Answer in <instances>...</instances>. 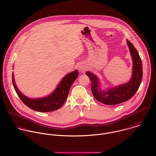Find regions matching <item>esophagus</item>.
Wrapping results in <instances>:
<instances>
[{
    "instance_id": "esophagus-1",
    "label": "esophagus",
    "mask_w": 156,
    "mask_h": 156,
    "mask_svg": "<svg viewBox=\"0 0 156 156\" xmlns=\"http://www.w3.org/2000/svg\"><path fill=\"white\" fill-rule=\"evenodd\" d=\"M85 69H86L85 67L83 66V65H80V66H79V71H80V73H84V71H85Z\"/></svg>"
}]
</instances>
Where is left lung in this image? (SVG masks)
<instances>
[{"label":"left lung","mask_w":156,"mask_h":156,"mask_svg":"<svg viewBox=\"0 0 156 156\" xmlns=\"http://www.w3.org/2000/svg\"><path fill=\"white\" fill-rule=\"evenodd\" d=\"M133 58V74L131 80L126 83L117 86L108 90L101 89L98 77L89 71L86 73L91 82V91L95 99L108 105H114L130 99L138 90L142 79V63L139 52L134 45L126 40Z\"/></svg>","instance_id":"8db88e82"}]
</instances>
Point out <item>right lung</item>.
Masks as SVG:
<instances>
[{
	"label": "right lung",
	"mask_w": 156,
	"mask_h": 156,
	"mask_svg": "<svg viewBox=\"0 0 156 156\" xmlns=\"http://www.w3.org/2000/svg\"><path fill=\"white\" fill-rule=\"evenodd\" d=\"M78 75L77 70L68 74L50 95L39 99H30L21 93L15 84L13 73L12 80L14 90L23 104L33 110L40 112H50L59 109L65 103L69 89L77 78Z\"/></svg>",
	"instance_id": "obj_1"
}]
</instances>
